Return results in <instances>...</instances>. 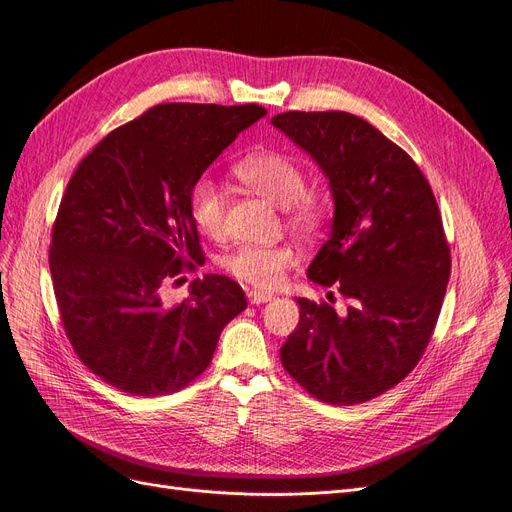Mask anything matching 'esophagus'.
<instances>
[{
	"mask_svg": "<svg viewBox=\"0 0 512 512\" xmlns=\"http://www.w3.org/2000/svg\"><path fill=\"white\" fill-rule=\"evenodd\" d=\"M274 298L272 293H268V291H249V302L251 304H266V302H270Z\"/></svg>",
	"mask_w": 512,
	"mask_h": 512,
	"instance_id": "1",
	"label": "esophagus"
}]
</instances>
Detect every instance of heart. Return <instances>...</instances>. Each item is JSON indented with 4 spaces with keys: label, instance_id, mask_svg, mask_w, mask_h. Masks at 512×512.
Masks as SVG:
<instances>
[{
    "label": "heart",
    "instance_id": "1",
    "mask_svg": "<svg viewBox=\"0 0 512 512\" xmlns=\"http://www.w3.org/2000/svg\"><path fill=\"white\" fill-rule=\"evenodd\" d=\"M236 176L272 204L285 208L289 225L300 234H317L323 225L325 204L321 197L306 193L302 168L280 153H255L236 163ZM191 217L206 236H219L225 214V193L212 178L202 176L191 189ZM298 261L287 244L253 246L244 244L223 259V268L259 289H272L285 278V272Z\"/></svg>",
    "mask_w": 512,
    "mask_h": 512
}]
</instances>
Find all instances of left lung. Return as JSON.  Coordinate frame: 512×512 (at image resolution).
Masks as SVG:
<instances>
[{
	"instance_id": "left-lung-1",
	"label": "left lung",
	"mask_w": 512,
	"mask_h": 512,
	"mask_svg": "<svg viewBox=\"0 0 512 512\" xmlns=\"http://www.w3.org/2000/svg\"><path fill=\"white\" fill-rule=\"evenodd\" d=\"M272 125L329 180L332 232L308 278L349 300L338 315L298 298L280 361L321 402H368L417 366L440 315L451 255L436 197L417 163L355 114L293 110Z\"/></svg>"
}]
</instances>
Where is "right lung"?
Returning <instances> with one entry per match:
<instances>
[{
    "label": "right lung",
    "mask_w": 512,
    "mask_h": 512,
    "mask_svg": "<svg viewBox=\"0 0 512 512\" xmlns=\"http://www.w3.org/2000/svg\"><path fill=\"white\" fill-rule=\"evenodd\" d=\"M261 117L257 104H161L80 161L48 261L65 334L104 383L131 395L187 387L246 308L242 287L221 274L193 280L174 306L161 293L202 257L193 185Z\"/></svg>",
    "instance_id": "obj_1"
}]
</instances>
